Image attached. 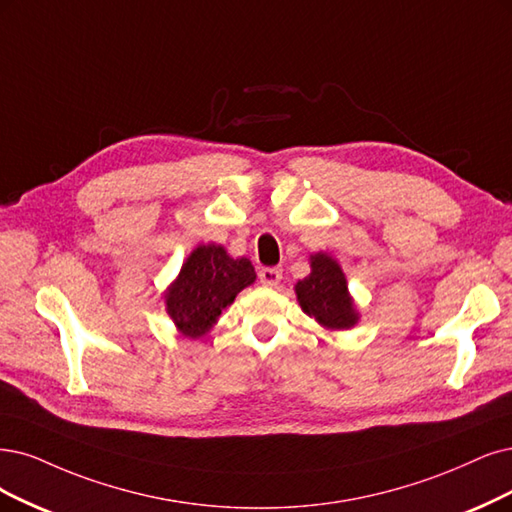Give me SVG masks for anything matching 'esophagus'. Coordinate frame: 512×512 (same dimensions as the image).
Wrapping results in <instances>:
<instances>
[{
	"label": "esophagus",
	"instance_id": "1",
	"mask_svg": "<svg viewBox=\"0 0 512 512\" xmlns=\"http://www.w3.org/2000/svg\"><path fill=\"white\" fill-rule=\"evenodd\" d=\"M282 278L280 268H261L259 270V282L263 287H276Z\"/></svg>",
	"mask_w": 512,
	"mask_h": 512
}]
</instances>
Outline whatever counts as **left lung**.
Listing matches in <instances>:
<instances>
[{
	"label": "left lung",
	"instance_id": "1",
	"mask_svg": "<svg viewBox=\"0 0 512 512\" xmlns=\"http://www.w3.org/2000/svg\"><path fill=\"white\" fill-rule=\"evenodd\" d=\"M299 306L327 329H348L356 323V310L348 295L342 268L329 255L312 257V274L297 282Z\"/></svg>",
	"mask_w": 512,
	"mask_h": 512
}]
</instances>
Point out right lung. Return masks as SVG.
<instances>
[{"label":"right lung","mask_w":512,"mask_h":512,"mask_svg":"<svg viewBox=\"0 0 512 512\" xmlns=\"http://www.w3.org/2000/svg\"><path fill=\"white\" fill-rule=\"evenodd\" d=\"M253 280L255 270L249 259H232L219 244L198 246L168 289L166 310L181 335L200 337Z\"/></svg>","instance_id":"1"}]
</instances>
